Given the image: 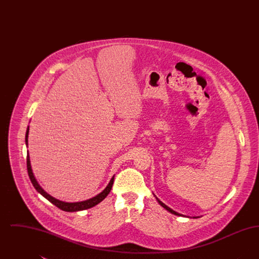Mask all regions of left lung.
Segmentation results:
<instances>
[{"label": "left lung", "instance_id": "8db88e82", "mask_svg": "<svg viewBox=\"0 0 259 259\" xmlns=\"http://www.w3.org/2000/svg\"><path fill=\"white\" fill-rule=\"evenodd\" d=\"M155 198H156V200H157V201H158V203H159V204H160L161 206H162V207H163V208H164V209H167V210H168V211H170V212H171V213H172V214H176V215H180V217H185V215H184V214H182V213H179V212H177V211H175V210H172V209H171V208H169V207H168V206H166V205H165V204H164V203H162V202H161L160 200H159V199H158V198L156 197V196H155Z\"/></svg>", "mask_w": 259, "mask_h": 259}]
</instances>
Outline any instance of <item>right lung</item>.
<instances>
[{
	"label": "right lung",
	"instance_id": "obj_1",
	"mask_svg": "<svg viewBox=\"0 0 259 259\" xmlns=\"http://www.w3.org/2000/svg\"><path fill=\"white\" fill-rule=\"evenodd\" d=\"M28 134H29V127L27 128L26 131V136H25V142L26 145H28ZM27 170H28V175L29 178L31 180L32 185H34V187L36 188L37 192L39 194H41L45 198H47L50 203H52L53 205H55L57 208L65 210V211H78V210H83V209H90L94 206H96L100 202H102L105 198L108 196V194L111 192V187L113 185V180H114V176L111 178V182L109 183V185H107V187L101 192L98 195H96L95 197L88 199L85 201H81V202H75V203H68V202H63L56 198L50 196L49 193H47L41 187L40 185L37 184L36 178L34 177V174L32 172V168H31V164H30V157H29V153H27Z\"/></svg>",
	"mask_w": 259,
	"mask_h": 259
}]
</instances>
